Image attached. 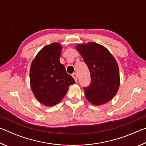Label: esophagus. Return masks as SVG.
Returning a JSON list of instances; mask_svg holds the SVG:
<instances>
[{
  "mask_svg": "<svg viewBox=\"0 0 146 146\" xmlns=\"http://www.w3.org/2000/svg\"><path fill=\"white\" fill-rule=\"evenodd\" d=\"M72 76L73 77V78L75 79V80L76 81H77V74H76V73H74L73 75H72Z\"/></svg>",
  "mask_w": 146,
  "mask_h": 146,
  "instance_id": "obj_1",
  "label": "esophagus"
}]
</instances>
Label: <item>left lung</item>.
Masks as SVG:
<instances>
[{
	"instance_id": "1",
	"label": "left lung",
	"mask_w": 146,
	"mask_h": 146,
	"mask_svg": "<svg viewBox=\"0 0 146 146\" xmlns=\"http://www.w3.org/2000/svg\"><path fill=\"white\" fill-rule=\"evenodd\" d=\"M91 74V82L84 88L91 104L100 106L108 102L117 94L120 86L119 69L114 56L99 44L88 42L76 46Z\"/></svg>"
}]
</instances>
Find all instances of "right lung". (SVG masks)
Returning <instances> with one entry per match:
<instances>
[{"label":"right lung","mask_w":146,"mask_h":146,"mask_svg":"<svg viewBox=\"0 0 146 146\" xmlns=\"http://www.w3.org/2000/svg\"><path fill=\"white\" fill-rule=\"evenodd\" d=\"M62 46L53 42L44 46L31 62V89L39 102L46 106L57 104L63 99L69 86L75 83L60 62Z\"/></svg>","instance_id":"1"}]
</instances>
